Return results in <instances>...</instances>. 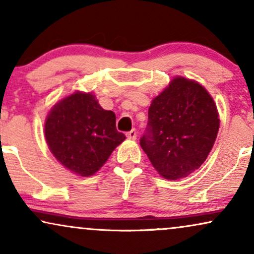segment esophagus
<instances>
[{"label": "esophagus", "mask_w": 254, "mask_h": 254, "mask_svg": "<svg viewBox=\"0 0 254 254\" xmlns=\"http://www.w3.org/2000/svg\"><path fill=\"white\" fill-rule=\"evenodd\" d=\"M127 137L130 138V139H136V138H137V131H136V129H132V130L127 131Z\"/></svg>", "instance_id": "1"}]
</instances>
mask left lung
I'll return each mask as SVG.
<instances>
[{
	"label": "left lung",
	"mask_w": 254,
	"mask_h": 254,
	"mask_svg": "<svg viewBox=\"0 0 254 254\" xmlns=\"http://www.w3.org/2000/svg\"><path fill=\"white\" fill-rule=\"evenodd\" d=\"M219 130L212 97L200 84L176 77L149 108L140 146L162 177L179 179L207 158Z\"/></svg>",
	"instance_id": "8db88e82"
}]
</instances>
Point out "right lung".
<instances>
[{
	"label": "right lung",
	"instance_id": "add662e5",
	"mask_svg": "<svg viewBox=\"0 0 254 254\" xmlns=\"http://www.w3.org/2000/svg\"><path fill=\"white\" fill-rule=\"evenodd\" d=\"M48 146L57 160L79 176L94 175L125 139L116 129L115 112L95 96L76 92L57 103L46 122Z\"/></svg>",
	"mask_w": 254,
	"mask_h": 254
}]
</instances>
